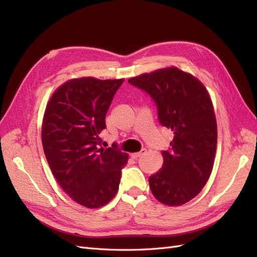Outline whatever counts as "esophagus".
<instances>
[{
    "label": "esophagus",
    "instance_id": "1",
    "mask_svg": "<svg viewBox=\"0 0 257 257\" xmlns=\"http://www.w3.org/2000/svg\"><path fill=\"white\" fill-rule=\"evenodd\" d=\"M147 152V150L146 149H143L142 151H139V152H136V153H132L131 154V157L133 158V159H137V158H139V157H142L143 154H145Z\"/></svg>",
    "mask_w": 257,
    "mask_h": 257
}]
</instances>
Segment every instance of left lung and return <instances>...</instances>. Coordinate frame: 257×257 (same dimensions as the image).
<instances>
[{"label": "left lung", "instance_id": "8db88e82", "mask_svg": "<svg viewBox=\"0 0 257 257\" xmlns=\"http://www.w3.org/2000/svg\"><path fill=\"white\" fill-rule=\"evenodd\" d=\"M128 82L150 94L161 124L174 132L172 148L162 152L163 166L149 177V184L160 203L181 206L198 195L212 172L217 142L212 100L203 82L175 66Z\"/></svg>", "mask_w": 257, "mask_h": 257}]
</instances>
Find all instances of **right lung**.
I'll return each instance as SVG.
<instances>
[{
	"instance_id": "right-lung-1",
	"label": "right lung",
	"mask_w": 257,
	"mask_h": 257,
	"mask_svg": "<svg viewBox=\"0 0 257 257\" xmlns=\"http://www.w3.org/2000/svg\"><path fill=\"white\" fill-rule=\"evenodd\" d=\"M124 79L81 77L52 93L42 124V143L51 172L63 191L87 208L103 207L119 190L128 155L98 148L113 95Z\"/></svg>"
}]
</instances>
